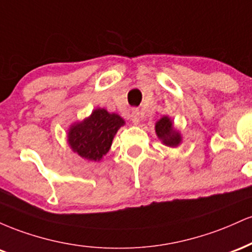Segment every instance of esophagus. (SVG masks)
<instances>
[{"label": "esophagus", "mask_w": 252, "mask_h": 252, "mask_svg": "<svg viewBox=\"0 0 252 252\" xmlns=\"http://www.w3.org/2000/svg\"><path fill=\"white\" fill-rule=\"evenodd\" d=\"M131 121L135 124L140 123V121H141V112H140V110L136 109V108H134V109L131 110Z\"/></svg>", "instance_id": "esophagus-1"}]
</instances>
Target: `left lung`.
I'll use <instances>...</instances> for the list:
<instances>
[{
    "label": "left lung",
    "instance_id": "obj_1",
    "mask_svg": "<svg viewBox=\"0 0 252 252\" xmlns=\"http://www.w3.org/2000/svg\"><path fill=\"white\" fill-rule=\"evenodd\" d=\"M156 135L166 146L176 147L181 142V136L173 129V123L168 117H162L155 126Z\"/></svg>",
    "mask_w": 252,
    "mask_h": 252
}]
</instances>
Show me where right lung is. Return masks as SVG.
Wrapping results in <instances>:
<instances>
[{"mask_svg": "<svg viewBox=\"0 0 252 252\" xmlns=\"http://www.w3.org/2000/svg\"><path fill=\"white\" fill-rule=\"evenodd\" d=\"M124 121L105 109H96L83 122L74 124L68 131V143L73 152L90 161H99L109 152L114 136Z\"/></svg>", "mask_w": 252, "mask_h": 252, "instance_id": "add662e5", "label": "right lung"}]
</instances>
